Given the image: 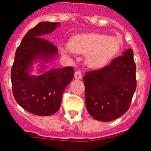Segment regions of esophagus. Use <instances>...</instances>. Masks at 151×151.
<instances>
[{
    "label": "esophagus",
    "mask_w": 151,
    "mask_h": 151,
    "mask_svg": "<svg viewBox=\"0 0 151 151\" xmlns=\"http://www.w3.org/2000/svg\"><path fill=\"white\" fill-rule=\"evenodd\" d=\"M75 78L76 79H80V78H82V73H81L80 71H76L75 73Z\"/></svg>",
    "instance_id": "34e87169"
}]
</instances>
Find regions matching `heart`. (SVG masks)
Returning a JSON list of instances; mask_svg holds the SVG:
<instances>
[{
	"label": "heart",
	"instance_id": "heart-1",
	"mask_svg": "<svg viewBox=\"0 0 151 151\" xmlns=\"http://www.w3.org/2000/svg\"><path fill=\"white\" fill-rule=\"evenodd\" d=\"M122 45L120 38L103 34H84L75 37L70 45L62 48L64 54H86L87 65L93 68L106 66L119 53Z\"/></svg>",
	"mask_w": 151,
	"mask_h": 151
}]
</instances>
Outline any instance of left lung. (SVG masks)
Listing matches in <instances>:
<instances>
[{"label":"left lung","mask_w":151,"mask_h":151,"mask_svg":"<svg viewBox=\"0 0 151 151\" xmlns=\"http://www.w3.org/2000/svg\"><path fill=\"white\" fill-rule=\"evenodd\" d=\"M87 111L96 120L113 121L127 111L137 88L131 48L99 70L83 76Z\"/></svg>","instance_id":"8db88e82"}]
</instances>
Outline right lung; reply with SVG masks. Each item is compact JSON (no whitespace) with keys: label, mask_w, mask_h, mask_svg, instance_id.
I'll list each match as a JSON object with an SVG mask.
<instances>
[{"label":"right lung","mask_w":151,"mask_h":151,"mask_svg":"<svg viewBox=\"0 0 151 151\" xmlns=\"http://www.w3.org/2000/svg\"><path fill=\"white\" fill-rule=\"evenodd\" d=\"M59 25V22H40L27 32L16 50L11 73L14 97L35 115L51 116L58 111L62 93L74 77L73 67L52 68L38 76L29 73L38 61H42L39 73L44 72L45 63L58 55L57 47L44 38Z\"/></svg>","instance_id":"1"}]
</instances>
